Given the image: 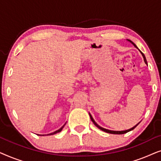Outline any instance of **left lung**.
Wrapping results in <instances>:
<instances>
[{"label": "left lung", "mask_w": 161, "mask_h": 161, "mask_svg": "<svg viewBox=\"0 0 161 161\" xmlns=\"http://www.w3.org/2000/svg\"><path fill=\"white\" fill-rule=\"evenodd\" d=\"M127 41H128V42H130L131 44H133V45H134V47H136V48H137V49H138V50H139V51H140V53H142V55L143 58H144V62H145V64H146L147 65V59H146V57H145V56H144V53H142V51H141V50H140L139 49H138V47H137V46H136V44H135V43H133V42H132V41H130V39H127ZM89 114L90 118H91V120L92 121V122H93V123H94V125H95V126H96L97 127H98V128H99V129H100V130H101L104 131V132H105V133H111V134H124V133H127V132H129V131H130V130H133L134 128H135V127H136V126H137V125H138V124H139V123H138V124H137V125H135V126H134V127H132V128H130V129H128V130H121V131L111 130H108V129L103 128V127H100V125H99L98 124H97V123H96V122H95V121H94V119H93V117H92V115H91V114H90V113H89Z\"/></svg>", "instance_id": "1"}]
</instances>
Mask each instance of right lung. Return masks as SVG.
I'll list each match as a JSON object with an SVG mask.
<instances>
[{
  "instance_id": "obj_1",
  "label": "right lung",
  "mask_w": 161,
  "mask_h": 161,
  "mask_svg": "<svg viewBox=\"0 0 161 161\" xmlns=\"http://www.w3.org/2000/svg\"><path fill=\"white\" fill-rule=\"evenodd\" d=\"M66 125V123H65V124L64 125H63V126L62 127H61V128L60 129H58V130H56V131H55V132H53V133H49V134H47V136H50V135H54V134H56V133H59V132H61V130H62V129L64 128V125ZM38 136H46V135H38Z\"/></svg>"
}]
</instances>
